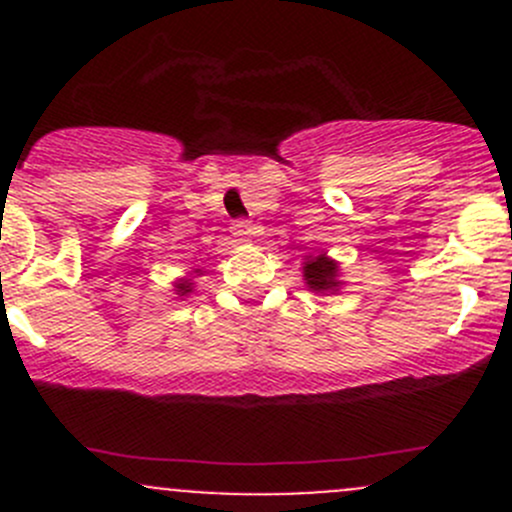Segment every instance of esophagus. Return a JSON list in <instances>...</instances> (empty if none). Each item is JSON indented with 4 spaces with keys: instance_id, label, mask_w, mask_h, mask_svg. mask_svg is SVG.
I'll list each match as a JSON object with an SVG mask.
<instances>
[{
    "instance_id": "34e87169",
    "label": "esophagus",
    "mask_w": 512,
    "mask_h": 512,
    "mask_svg": "<svg viewBox=\"0 0 512 512\" xmlns=\"http://www.w3.org/2000/svg\"><path fill=\"white\" fill-rule=\"evenodd\" d=\"M232 235H235L237 240H245V237L252 235V225L247 223V220H235V223H232Z\"/></svg>"
}]
</instances>
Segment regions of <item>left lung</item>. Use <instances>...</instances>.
Returning <instances> with one entry per match:
<instances>
[{
  "label": "left lung",
  "mask_w": 512,
  "mask_h": 512,
  "mask_svg": "<svg viewBox=\"0 0 512 512\" xmlns=\"http://www.w3.org/2000/svg\"><path fill=\"white\" fill-rule=\"evenodd\" d=\"M304 280H307L309 289H314V292H327V289L332 292V289L339 287L337 262L324 255L307 257V262H304Z\"/></svg>",
  "instance_id": "1"
}]
</instances>
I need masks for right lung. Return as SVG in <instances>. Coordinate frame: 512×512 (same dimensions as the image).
Returning a JSON list of instances; mask_svg holds the SVG:
<instances>
[{
  "label": "right lung",
  "mask_w": 512,
  "mask_h": 512,
  "mask_svg": "<svg viewBox=\"0 0 512 512\" xmlns=\"http://www.w3.org/2000/svg\"><path fill=\"white\" fill-rule=\"evenodd\" d=\"M188 292H190V282H180L178 294H188Z\"/></svg>",
  "instance_id": "obj_1"
}]
</instances>
